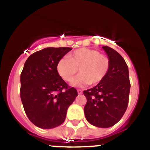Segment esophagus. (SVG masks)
I'll use <instances>...</instances> for the list:
<instances>
[{
  "mask_svg": "<svg viewBox=\"0 0 150 150\" xmlns=\"http://www.w3.org/2000/svg\"><path fill=\"white\" fill-rule=\"evenodd\" d=\"M78 94H81V93H83L82 90H81V89H78Z\"/></svg>",
  "mask_w": 150,
  "mask_h": 150,
  "instance_id": "1",
  "label": "esophagus"
}]
</instances>
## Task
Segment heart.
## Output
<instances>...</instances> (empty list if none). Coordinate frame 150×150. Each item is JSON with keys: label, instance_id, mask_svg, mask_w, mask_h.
Here are the masks:
<instances>
[{"label": "heart", "instance_id": "b5f03b06", "mask_svg": "<svg viewBox=\"0 0 150 150\" xmlns=\"http://www.w3.org/2000/svg\"><path fill=\"white\" fill-rule=\"evenodd\" d=\"M110 59L99 51L82 48L71 53L67 57L60 59L57 71L64 81L69 82L78 73L81 75L73 80L75 86L97 85L104 81L110 69Z\"/></svg>", "mask_w": 150, "mask_h": 150}]
</instances>
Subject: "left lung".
<instances>
[{
	"label": "left lung",
	"mask_w": 150,
	"mask_h": 150,
	"mask_svg": "<svg viewBox=\"0 0 150 150\" xmlns=\"http://www.w3.org/2000/svg\"><path fill=\"white\" fill-rule=\"evenodd\" d=\"M102 48L110 59V69L102 82L83 91L87 99L84 113L91 125L109 128L126 111L131 83L128 65L122 56L110 47Z\"/></svg>",
	"instance_id": "1"
}]
</instances>
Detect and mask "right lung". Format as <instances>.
I'll list each match as a JSON object with an SVG mask.
<instances>
[{
  "label": "right lung",
  "mask_w": 150,
  "mask_h": 150,
  "mask_svg": "<svg viewBox=\"0 0 150 150\" xmlns=\"http://www.w3.org/2000/svg\"><path fill=\"white\" fill-rule=\"evenodd\" d=\"M72 48H46L28 57L20 77V96L29 120L43 129L64 122L67 109L78 96L57 71V64Z\"/></svg>",
  "instance_id": "obj_1"
}]
</instances>
